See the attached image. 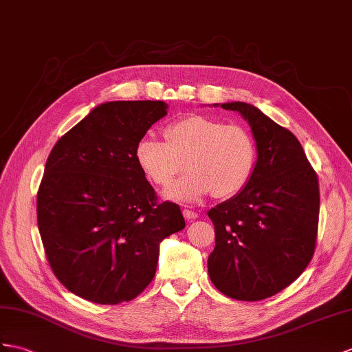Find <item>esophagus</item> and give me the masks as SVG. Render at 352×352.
Returning <instances> with one entry per match:
<instances>
[{
	"label": "esophagus",
	"mask_w": 352,
	"mask_h": 352,
	"mask_svg": "<svg viewBox=\"0 0 352 352\" xmlns=\"http://www.w3.org/2000/svg\"><path fill=\"white\" fill-rule=\"evenodd\" d=\"M184 217H185L186 221H194L195 218H199V213L191 210V209H185L184 210Z\"/></svg>",
	"instance_id": "esophagus-1"
}]
</instances>
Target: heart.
<instances>
[{"mask_svg": "<svg viewBox=\"0 0 352 352\" xmlns=\"http://www.w3.org/2000/svg\"><path fill=\"white\" fill-rule=\"evenodd\" d=\"M135 161L151 182L167 186L170 200L194 203L208 194L226 199L241 192L255 166V143L250 131L206 116H190L166 128V142L143 135L135 144Z\"/></svg>", "mask_w": 352, "mask_h": 352, "instance_id": "obj_1", "label": "heart"}]
</instances>
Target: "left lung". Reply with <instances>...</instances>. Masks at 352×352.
Segmentation results:
<instances>
[{
    "instance_id": "1",
    "label": "left lung",
    "mask_w": 352,
    "mask_h": 352,
    "mask_svg": "<svg viewBox=\"0 0 352 352\" xmlns=\"http://www.w3.org/2000/svg\"><path fill=\"white\" fill-rule=\"evenodd\" d=\"M252 128L255 167L243 190L208 212L215 250L210 280L222 294L258 302L278 294L311 263L320 217L318 177L297 137L246 102H224Z\"/></svg>"
}]
</instances>
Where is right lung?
<instances>
[{"mask_svg":"<svg viewBox=\"0 0 352 352\" xmlns=\"http://www.w3.org/2000/svg\"><path fill=\"white\" fill-rule=\"evenodd\" d=\"M167 107L104 102L49 153L37 192L43 248L58 280L88 302L135 298L155 276L162 239L185 228L181 208L158 201L134 155Z\"/></svg>","mask_w":352,"mask_h":352,"instance_id":"1","label":"right lung"}]
</instances>
